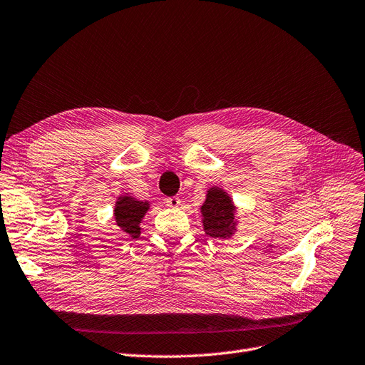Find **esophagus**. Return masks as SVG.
Masks as SVG:
<instances>
[{
  "label": "esophagus",
  "instance_id": "1",
  "mask_svg": "<svg viewBox=\"0 0 365 365\" xmlns=\"http://www.w3.org/2000/svg\"><path fill=\"white\" fill-rule=\"evenodd\" d=\"M165 203H166V206H169V207H177V206L181 205V200H180L178 196H173V197H168V199L165 200Z\"/></svg>",
  "mask_w": 365,
  "mask_h": 365
}]
</instances>
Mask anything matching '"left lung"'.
Returning a JSON list of instances; mask_svg holds the SVG:
<instances>
[{
  "label": "left lung",
  "mask_w": 365,
  "mask_h": 365,
  "mask_svg": "<svg viewBox=\"0 0 365 365\" xmlns=\"http://www.w3.org/2000/svg\"><path fill=\"white\" fill-rule=\"evenodd\" d=\"M200 212L203 217V230L207 236L229 239L236 232V206L224 190L218 187H211L207 190Z\"/></svg>",
  "instance_id": "left-lung-1"
}]
</instances>
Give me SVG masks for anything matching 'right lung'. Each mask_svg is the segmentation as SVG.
<instances>
[{
	"label": "right lung",
	"mask_w": 365,
	"mask_h": 365,
	"mask_svg": "<svg viewBox=\"0 0 365 365\" xmlns=\"http://www.w3.org/2000/svg\"><path fill=\"white\" fill-rule=\"evenodd\" d=\"M150 210V203L145 200H136L132 196H120L114 207V220L121 233L130 239L141 235V220Z\"/></svg>",
	"instance_id": "1"
}]
</instances>
